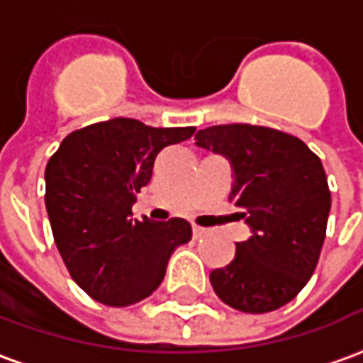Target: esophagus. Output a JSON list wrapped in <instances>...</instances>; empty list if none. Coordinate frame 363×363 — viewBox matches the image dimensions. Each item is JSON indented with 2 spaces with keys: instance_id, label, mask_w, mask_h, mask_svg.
I'll return each instance as SVG.
<instances>
[{
  "instance_id": "1",
  "label": "esophagus",
  "mask_w": 363,
  "mask_h": 363,
  "mask_svg": "<svg viewBox=\"0 0 363 363\" xmlns=\"http://www.w3.org/2000/svg\"><path fill=\"white\" fill-rule=\"evenodd\" d=\"M192 233H194V237H204V235H208V229H204V228H198V225H192Z\"/></svg>"
}]
</instances>
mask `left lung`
<instances>
[{
	"instance_id": "1",
	"label": "left lung",
	"mask_w": 363,
	"mask_h": 363,
	"mask_svg": "<svg viewBox=\"0 0 363 363\" xmlns=\"http://www.w3.org/2000/svg\"><path fill=\"white\" fill-rule=\"evenodd\" d=\"M194 140L229 159V200L252 231L228 267L212 270L213 291L243 313L274 311L303 289L319 262L330 212L323 163L299 138L267 126L221 124Z\"/></svg>"
}]
</instances>
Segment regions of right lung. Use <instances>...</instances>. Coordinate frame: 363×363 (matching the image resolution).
Instances as JSON below:
<instances>
[{"mask_svg": "<svg viewBox=\"0 0 363 363\" xmlns=\"http://www.w3.org/2000/svg\"><path fill=\"white\" fill-rule=\"evenodd\" d=\"M196 128H151L112 118L64 138L46 165V212L64 264L96 301L126 307L151 296L167 262L189 243L186 220L132 221L135 194L151 179L157 153Z\"/></svg>", "mask_w": 363, "mask_h": 363, "instance_id": "right-lung-1", "label": "right lung"}]
</instances>
